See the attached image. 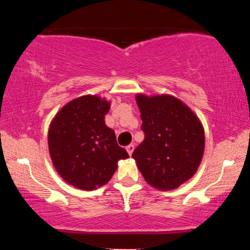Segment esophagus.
I'll list each match as a JSON object with an SVG mask.
<instances>
[{
	"label": "esophagus",
	"instance_id": "obj_1",
	"mask_svg": "<svg viewBox=\"0 0 250 250\" xmlns=\"http://www.w3.org/2000/svg\"><path fill=\"white\" fill-rule=\"evenodd\" d=\"M127 152H128V154L129 155H131L132 154V152H134V149H135V145L134 144H130V145H128L127 147Z\"/></svg>",
	"mask_w": 250,
	"mask_h": 250
}]
</instances>
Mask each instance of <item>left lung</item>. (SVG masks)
I'll list each match as a JSON object with an SVG mask.
<instances>
[{"mask_svg": "<svg viewBox=\"0 0 250 250\" xmlns=\"http://www.w3.org/2000/svg\"><path fill=\"white\" fill-rule=\"evenodd\" d=\"M145 138L132 153L143 177L158 189L177 188L198 170L205 131L192 109L170 95L136 96Z\"/></svg>", "mask_w": 250, "mask_h": 250, "instance_id": "obj_1", "label": "left lung"}]
</instances>
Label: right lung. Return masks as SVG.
Listing matches in <instances>:
<instances>
[{
    "label": "right lung",
    "instance_id": "add662e5",
    "mask_svg": "<svg viewBox=\"0 0 250 250\" xmlns=\"http://www.w3.org/2000/svg\"><path fill=\"white\" fill-rule=\"evenodd\" d=\"M111 102L85 95L67 103L50 123L49 152L61 177L74 188L92 191L108 183L118 161L129 158L105 125Z\"/></svg>",
    "mask_w": 250,
    "mask_h": 250
}]
</instances>
